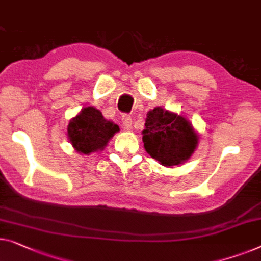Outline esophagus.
Segmentation results:
<instances>
[{
    "label": "esophagus",
    "mask_w": 261,
    "mask_h": 261,
    "mask_svg": "<svg viewBox=\"0 0 261 261\" xmlns=\"http://www.w3.org/2000/svg\"><path fill=\"white\" fill-rule=\"evenodd\" d=\"M132 124H133V121H132V118L129 115H123L122 116V127L124 129L130 130L132 129Z\"/></svg>",
    "instance_id": "obj_1"
}]
</instances>
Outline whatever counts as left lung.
<instances>
[{
  "mask_svg": "<svg viewBox=\"0 0 261 261\" xmlns=\"http://www.w3.org/2000/svg\"><path fill=\"white\" fill-rule=\"evenodd\" d=\"M142 141L150 156L171 167L191 158L198 145V135L184 116L156 107L147 113Z\"/></svg>",
  "mask_w": 261,
  "mask_h": 261,
  "instance_id": "obj_1",
  "label": "left lung"
}]
</instances>
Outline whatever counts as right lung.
Segmentation results:
<instances>
[{"instance_id": "obj_1", "label": "right lung", "mask_w": 261, "mask_h": 261, "mask_svg": "<svg viewBox=\"0 0 261 261\" xmlns=\"http://www.w3.org/2000/svg\"><path fill=\"white\" fill-rule=\"evenodd\" d=\"M120 128L94 107H85L68 124V139L79 153L89 155L102 150Z\"/></svg>"}]
</instances>
